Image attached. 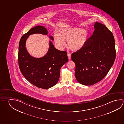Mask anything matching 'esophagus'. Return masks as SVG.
Segmentation results:
<instances>
[{"instance_id": "34e87169", "label": "esophagus", "mask_w": 124, "mask_h": 124, "mask_svg": "<svg viewBox=\"0 0 124 124\" xmlns=\"http://www.w3.org/2000/svg\"><path fill=\"white\" fill-rule=\"evenodd\" d=\"M67 56H68V59L69 60H70L71 59V54H70V53H67Z\"/></svg>"}]
</instances>
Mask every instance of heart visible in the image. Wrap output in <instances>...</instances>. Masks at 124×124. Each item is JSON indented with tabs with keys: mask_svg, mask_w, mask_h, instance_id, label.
<instances>
[{
	"mask_svg": "<svg viewBox=\"0 0 124 124\" xmlns=\"http://www.w3.org/2000/svg\"><path fill=\"white\" fill-rule=\"evenodd\" d=\"M88 34L85 29L70 28L61 31L59 34L54 35L55 44L60 49L66 45L65 41H67L68 47L73 51L79 50L84 46L87 41Z\"/></svg>",
	"mask_w": 124,
	"mask_h": 124,
	"instance_id": "heart-1",
	"label": "heart"
}]
</instances>
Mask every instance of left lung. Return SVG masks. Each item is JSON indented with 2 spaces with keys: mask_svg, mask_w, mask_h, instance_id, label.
I'll return each instance as SVG.
<instances>
[{
  "mask_svg": "<svg viewBox=\"0 0 124 124\" xmlns=\"http://www.w3.org/2000/svg\"><path fill=\"white\" fill-rule=\"evenodd\" d=\"M93 34L81 49L73 53L75 77L82 85H93L105 77L116 57L112 33L104 24L96 22Z\"/></svg>",
  "mask_w": 124,
  "mask_h": 124,
  "instance_id": "obj_1",
  "label": "left lung"
}]
</instances>
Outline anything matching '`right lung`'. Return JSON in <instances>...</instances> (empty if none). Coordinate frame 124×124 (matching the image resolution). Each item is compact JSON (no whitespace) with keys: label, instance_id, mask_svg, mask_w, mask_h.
Instances as JSON below:
<instances>
[{"label":"right lung","instance_id":"1","mask_svg":"<svg viewBox=\"0 0 124 124\" xmlns=\"http://www.w3.org/2000/svg\"><path fill=\"white\" fill-rule=\"evenodd\" d=\"M36 33L47 35V31L44 27L38 25L22 37L18 47V66L28 81L37 87L47 89L58 82L61 68L68 58L67 51L55 48L51 41L48 51L44 57L39 58L31 57L27 51L25 42L29 35ZM50 37L53 40L52 37Z\"/></svg>","mask_w":124,"mask_h":124}]
</instances>
